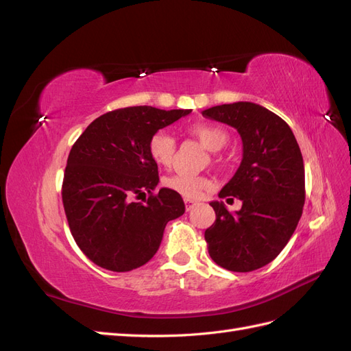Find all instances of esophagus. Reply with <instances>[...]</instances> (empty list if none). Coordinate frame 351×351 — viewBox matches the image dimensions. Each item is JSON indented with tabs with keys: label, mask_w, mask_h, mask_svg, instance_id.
Here are the masks:
<instances>
[{
	"label": "esophagus",
	"mask_w": 351,
	"mask_h": 351,
	"mask_svg": "<svg viewBox=\"0 0 351 351\" xmlns=\"http://www.w3.org/2000/svg\"><path fill=\"white\" fill-rule=\"evenodd\" d=\"M184 204H186V209L187 210H190L192 209L196 204H197V200H193V199H189V197H184Z\"/></svg>",
	"instance_id": "34e87169"
}]
</instances>
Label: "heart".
Returning a JSON list of instances; mask_svg holds the SVG:
<instances>
[{
	"label": "heart",
	"mask_w": 351,
	"mask_h": 351,
	"mask_svg": "<svg viewBox=\"0 0 351 351\" xmlns=\"http://www.w3.org/2000/svg\"><path fill=\"white\" fill-rule=\"evenodd\" d=\"M189 130L193 136H196L209 151H219L228 142V134L226 133V130L215 124L196 123L190 127ZM147 151H149L151 158L158 165H171L176 155V139L169 133L159 130L149 139ZM164 184L169 190H173V192L184 197H197L202 195V192H205V190H208L212 186V182L209 178L202 176L177 173L167 177Z\"/></svg>",
	"instance_id": "1"
}]
</instances>
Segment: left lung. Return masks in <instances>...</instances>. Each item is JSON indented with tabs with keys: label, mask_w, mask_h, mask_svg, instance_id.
Here are the masks:
<instances>
[{
	"label": "left lung",
	"mask_w": 351,
	"mask_h": 351,
	"mask_svg": "<svg viewBox=\"0 0 351 351\" xmlns=\"http://www.w3.org/2000/svg\"><path fill=\"white\" fill-rule=\"evenodd\" d=\"M206 119L239 132L243 158L219 197L243 202L234 214L210 202L217 219L205 231L208 252L234 272L259 269L278 256L299 224L304 205V165L295 137L281 117L253 102L217 105Z\"/></svg>",
	"instance_id": "obj_1"
}]
</instances>
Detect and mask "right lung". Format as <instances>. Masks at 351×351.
<instances>
[{"mask_svg":"<svg viewBox=\"0 0 351 351\" xmlns=\"http://www.w3.org/2000/svg\"><path fill=\"white\" fill-rule=\"evenodd\" d=\"M192 110L129 107L93 120L73 145L62 180V205L74 241L98 267L127 272L152 259L168 221L184 202L167 187L156 195L151 137ZM150 195L145 204L132 197ZM143 200V199H142Z\"/></svg>","mask_w":351,"mask_h":351,"instance_id":"1","label":"right lung"}]
</instances>
